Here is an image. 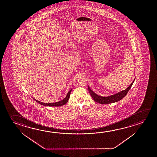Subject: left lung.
<instances>
[{"mask_svg":"<svg viewBox=\"0 0 157 157\" xmlns=\"http://www.w3.org/2000/svg\"><path fill=\"white\" fill-rule=\"evenodd\" d=\"M134 81H135V79L125 90L120 91L116 94L107 96V97H103V96H101L97 95L96 94H95L93 91V90H91L89 85H87V87H88V90H89L91 96L92 97L93 100L95 101V102L98 103H101V104H108V103H114V102H118L119 101L121 100L123 98H124L125 96H126V94L128 93L129 90L130 89L132 85L134 83Z\"/></svg>","mask_w":157,"mask_h":157,"instance_id":"1","label":"left lung"}]
</instances>
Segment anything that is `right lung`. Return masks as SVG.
<instances>
[{"instance_id": "1", "label": "right lung", "mask_w": 157, "mask_h": 157, "mask_svg": "<svg viewBox=\"0 0 157 157\" xmlns=\"http://www.w3.org/2000/svg\"><path fill=\"white\" fill-rule=\"evenodd\" d=\"M71 91L72 89L68 91V93L67 94L66 97L64 98L63 100L59 101V102H54V103H44V102H40L39 101L36 100V99L33 98L34 100L36 101V102L40 104L41 105H44V106H49V107H58V106H61V105H64L66 103H67V102L68 101V100L70 98V94L71 93Z\"/></svg>"}]
</instances>
